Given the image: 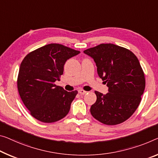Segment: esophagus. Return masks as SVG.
Returning <instances> with one entry per match:
<instances>
[{"mask_svg":"<svg viewBox=\"0 0 158 158\" xmlns=\"http://www.w3.org/2000/svg\"><path fill=\"white\" fill-rule=\"evenodd\" d=\"M78 93H79V94H86L87 92L83 90V89H79Z\"/></svg>","mask_w":158,"mask_h":158,"instance_id":"1","label":"esophagus"}]
</instances>
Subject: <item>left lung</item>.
<instances>
[{"mask_svg":"<svg viewBox=\"0 0 158 158\" xmlns=\"http://www.w3.org/2000/svg\"><path fill=\"white\" fill-rule=\"evenodd\" d=\"M83 52L93 59L98 76L109 91L106 94L94 92L97 100L90 107L92 116L106 125L127 120L139 105L145 86L138 58L131 51L113 44H101Z\"/></svg>","mask_w":158,"mask_h":158,"instance_id":"1","label":"left lung"}]
</instances>
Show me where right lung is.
I'll return each instance as SVG.
<instances>
[{
    "mask_svg": "<svg viewBox=\"0 0 158 158\" xmlns=\"http://www.w3.org/2000/svg\"><path fill=\"white\" fill-rule=\"evenodd\" d=\"M59 44H49L24 58L19 70L18 89L24 104L36 119L52 123L69 112L77 91L56 85L68 59L80 54Z\"/></svg>",
    "mask_w": 158,
    "mask_h": 158,
    "instance_id": "right-lung-1",
    "label": "right lung"
}]
</instances>
